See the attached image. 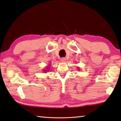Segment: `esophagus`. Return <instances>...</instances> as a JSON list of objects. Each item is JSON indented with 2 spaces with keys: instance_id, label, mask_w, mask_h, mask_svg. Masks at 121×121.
<instances>
[{
  "instance_id": "esophagus-1",
  "label": "esophagus",
  "mask_w": 121,
  "mask_h": 121,
  "mask_svg": "<svg viewBox=\"0 0 121 121\" xmlns=\"http://www.w3.org/2000/svg\"><path fill=\"white\" fill-rule=\"evenodd\" d=\"M66 60V58H64V57H63V58H61L60 59V60H61V62H65Z\"/></svg>"
}]
</instances>
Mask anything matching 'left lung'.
I'll use <instances>...</instances> for the list:
<instances>
[{"label":"left lung","mask_w":121,"mask_h":121,"mask_svg":"<svg viewBox=\"0 0 121 121\" xmlns=\"http://www.w3.org/2000/svg\"><path fill=\"white\" fill-rule=\"evenodd\" d=\"M78 69V70H79V69Z\"/></svg>","instance_id":"8db88e82"}]
</instances>
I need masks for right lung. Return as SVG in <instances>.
<instances>
[{
    "label": "right lung",
    "mask_w": 121,
    "mask_h": 121,
    "mask_svg": "<svg viewBox=\"0 0 121 121\" xmlns=\"http://www.w3.org/2000/svg\"><path fill=\"white\" fill-rule=\"evenodd\" d=\"M49 69H50V68H49V67H47V68L46 70H48ZM46 69H44V70H44V72H46Z\"/></svg>",
    "instance_id": "1"
}]
</instances>
